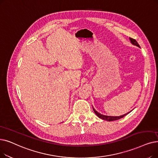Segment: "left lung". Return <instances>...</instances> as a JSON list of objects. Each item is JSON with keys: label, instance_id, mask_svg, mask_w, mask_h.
Returning <instances> with one entry per match:
<instances>
[{"label": "left lung", "instance_id": "left-lung-1", "mask_svg": "<svg viewBox=\"0 0 158 158\" xmlns=\"http://www.w3.org/2000/svg\"><path fill=\"white\" fill-rule=\"evenodd\" d=\"M130 42H131V43H132V44L135 45V46H138V47L140 48V46L139 45V44L138 43V42H137V41H136L135 39H132V38H130ZM93 110H94V112H95V114L96 115H97V116H98V117H99V118H101V119H103V120L108 121H112L119 119H121V118H123V117H125V115H127L128 113H130V112H128V113H127V114H124V115H121V116H108V115H102V114H99V112H98L97 111H96L94 108H93Z\"/></svg>", "mask_w": 158, "mask_h": 158}]
</instances>
